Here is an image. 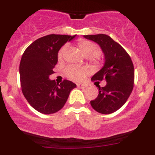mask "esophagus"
Here are the masks:
<instances>
[{
  "mask_svg": "<svg viewBox=\"0 0 155 155\" xmlns=\"http://www.w3.org/2000/svg\"><path fill=\"white\" fill-rule=\"evenodd\" d=\"M77 87L79 88H85L86 87V85H84V84H77Z\"/></svg>",
  "mask_w": 155,
  "mask_h": 155,
  "instance_id": "34e87169",
  "label": "esophagus"
}]
</instances>
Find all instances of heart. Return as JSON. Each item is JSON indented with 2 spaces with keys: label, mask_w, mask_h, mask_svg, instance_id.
<instances>
[{
  "label": "heart",
  "mask_w": 155,
  "mask_h": 155,
  "mask_svg": "<svg viewBox=\"0 0 155 155\" xmlns=\"http://www.w3.org/2000/svg\"><path fill=\"white\" fill-rule=\"evenodd\" d=\"M77 47L79 48V51L82 52V54L85 57H88L91 61H97L99 58V54L97 52L98 50L97 46L93 42L89 40H85V39H79L76 43ZM67 49V46H64L60 48L58 53V60H61L64 54L65 51ZM85 72V69L79 68L75 66H69L65 69L64 73L70 79L79 80L82 78L84 73Z\"/></svg>",
  "instance_id": "heart-1"
}]
</instances>
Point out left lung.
<instances>
[{"mask_svg":"<svg viewBox=\"0 0 155 155\" xmlns=\"http://www.w3.org/2000/svg\"><path fill=\"white\" fill-rule=\"evenodd\" d=\"M101 46L105 58L104 67L92 76V80L107 81L98 87L97 98L91 101L92 108L101 114H110L122 107L134 88V68L124 48L106 34L84 35Z\"/></svg>","mask_w":155,"mask_h":155,"instance_id":"1","label":"left lung"}]
</instances>
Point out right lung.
<instances>
[{
	"mask_svg": "<svg viewBox=\"0 0 155 155\" xmlns=\"http://www.w3.org/2000/svg\"><path fill=\"white\" fill-rule=\"evenodd\" d=\"M76 36L49 34L33 42L23 53L19 65L21 91L30 105L41 113L58 112L76 87L67 79L60 84L49 79L58 63V51Z\"/></svg>",
	"mask_w": 155,
	"mask_h": 155,
	"instance_id": "obj_1",
	"label": "right lung"
}]
</instances>
